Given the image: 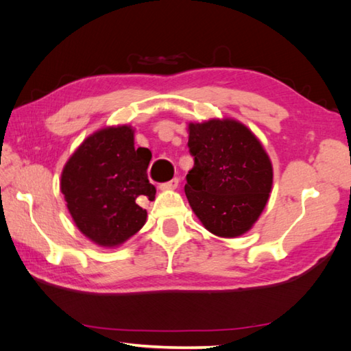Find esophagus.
<instances>
[{"instance_id": "34e87169", "label": "esophagus", "mask_w": 351, "mask_h": 351, "mask_svg": "<svg viewBox=\"0 0 351 351\" xmlns=\"http://www.w3.org/2000/svg\"><path fill=\"white\" fill-rule=\"evenodd\" d=\"M178 185H180V180L178 178H173V180L169 181V182H164L160 185V190L162 191H167V190H175Z\"/></svg>"}]
</instances>
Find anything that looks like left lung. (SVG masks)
Segmentation results:
<instances>
[{"label": "left lung", "instance_id": "1", "mask_svg": "<svg viewBox=\"0 0 351 351\" xmlns=\"http://www.w3.org/2000/svg\"><path fill=\"white\" fill-rule=\"evenodd\" d=\"M195 166L185 196L205 229L223 238L247 232L265 208L273 167L265 149L247 126L234 119L189 123Z\"/></svg>", "mask_w": 351, "mask_h": 351}]
</instances>
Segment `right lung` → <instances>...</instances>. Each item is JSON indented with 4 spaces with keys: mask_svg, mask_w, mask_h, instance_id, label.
<instances>
[{
    "mask_svg": "<svg viewBox=\"0 0 351 351\" xmlns=\"http://www.w3.org/2000/svg\"><path fill=\"white\" fill-rule=\"evenodd\" d=\"M149 151L134 147L130 125L88 136L62 171L60 189L77 228L102 247H114L143 228L147 213L137 202L154 200L147 180Z\"/></svg>",
    "mask_w": 351,
    "mask_h": 351,
    "instance_id": "right-lung-1",
    "label": "right lung"
}]
</instances>
